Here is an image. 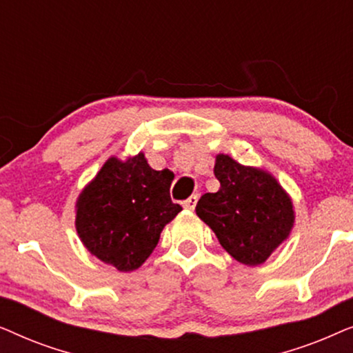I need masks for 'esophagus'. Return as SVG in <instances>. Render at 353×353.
<instances>
[{"label": "esophagus", "mask_w": 353, "mask_h": 353, "mask_svg": "<svg viewBox=\"0 0 353 353\" xmlns=\"http://www.w3.org/2000/svg\"><path fill=\"white\" fill-rule=\"evenodd\" d=\"M197 199H199L197 194H192L191 197H188V199L183 202V207H185V209H188V210H194V207L197 204Z\"/></svg>", "instance_id": "34e87169"}]
</instances>
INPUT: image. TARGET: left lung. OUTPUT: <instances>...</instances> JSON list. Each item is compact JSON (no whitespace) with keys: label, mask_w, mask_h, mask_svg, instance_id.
Here are the masks:
<instances>
[{"label":"left lung","mask_w":353,"mask_h":353,"mask_svg":"<svg viewBox=\"0 0 353 353\" xmlns=\"http://www.w3.org/2000/svg\"><path fill=\"white\" fill-rule=\"evenodd\" d=\"M214 173L220 190L201 197L197 216L239 263H263L294 228L291 196L272 173L243 165L228 154H216Z\"/></svg>","instance_id":"obj_1"}]
</instances>
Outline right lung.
I'll return each mask as SVG.
<instances>
[{
    "instance_id": "obj_1",
    "label": "right lung",
    "mask_w": 353,
    "mask_h": 353,
    "mask_svg": "<svg viewBox=\"0 0 353 353\" xmlns=\"http://www.w3.org/2000/svg\"><path fill=\"white\" fill-rule=\"evenodd\" d=\"M173 173L154 170L143 152L110 156L79 194L75 230L86 250L119 272H133L156 249L181 207L170 199Z\"/></svg>"
}]
</instances>
